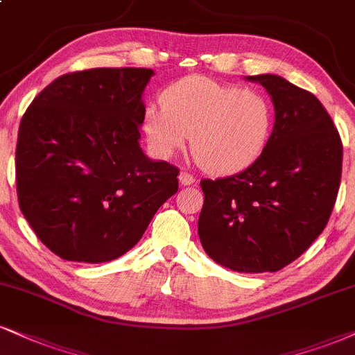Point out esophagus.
<instances>
[{
	"label": "esophagus",
	"mask_w": 355,
	"mask_h": 355,
	"mask_svg": "<svg viewBox=\"0 0 355 355\" xmlns=\"http://www.w3.org/2000/svg\"><path fill=\"white\" fill-rule=\"evenodd\" d=\"M179 182H181L182 186H191L196 182V178L192 176V174L186 173V171H181V173H179Z\"/></svg>",
	"instance_id": "1"
}]
</instances>
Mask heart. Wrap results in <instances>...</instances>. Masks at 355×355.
Returning a JSON list of instances; mask_svg holds the SVG:
<instances>
[{
    "label": "heart",
    "mask_w": 355,
    "mask_h": 355,
    "mask_svg": "<svg viewBox=\"0 0 355 355\" xmlns=\"http://www.w3.org/2000/svg\"><path fill=\"white\" fill-rule=\"evenodd\" d=\"M163 105L144 110L143 131L153 151L171 156L191 135V153L209 174L239 173L263 151L273 126V107L253 89L187 77L164 90Z\"/></svg>",
    "instance_id": "1"
}]
</instances>
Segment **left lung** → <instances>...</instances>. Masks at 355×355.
<instances>
[{
	"instance_id": "1",
	"label": "left lung",
	"mask_w": 355,
	"mask_h": 355,
	"mask_svg": "<svg viewBox=\"0 0 355 355\" xmlns=\"http://www.w3.org/2000/svg\"><path fill=\"white\" fill-rule=\"evenodd\" d=\"M247 80L260 82L273 100V131L242 173L200 181L198 232L218 265L240 273H273L324 230L340 184L343 141L311 92L273 73Z\"/></svg>"
}]
</instances>
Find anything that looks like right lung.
<instances>
[{
	"mask_svg": "<svg viewBox=\"0 0 355 355\" xmlns=\"http://www.w3.org/2000/svg\"><path fill=\"white\" fill-rule=\"evenodd\" d=\"M151 69L65 73L23 115L16 144L19 209L37 239L69 261L102 263L138 243L178 192L176 166L139 148Z\"/></svg>",
	"mask_w": 355,
	"mask_h": 355,
	"instance_id": "right-lung-1",
	"label": "right lung"
}]
</instances>
